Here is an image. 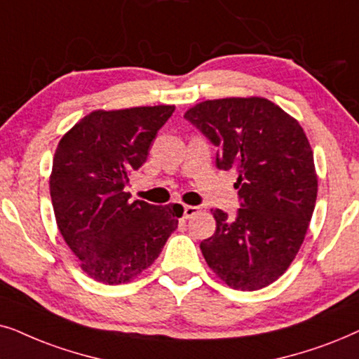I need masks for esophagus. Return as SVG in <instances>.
Segmentation results:
<instances>
[{"mask_svg":"<svg viewBox=\"0 0 359 359\" xmlns=\"http://www.w3.org/2000/svg\"><path fill=\"white\" fill-rule=\"evenodd\" d=\"M198 213V207H194V205H185L184 207V218H192L194 215Z\"/></svg>","mask_w":359,"mask_h":359,"instance_id":"esophagus-1","label":"esophagus"}]
</instances>
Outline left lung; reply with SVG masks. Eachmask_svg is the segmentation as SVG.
I'll return each instance as SVG.
<instances>
[{
	"instance_id": "8db88e82",
	"label": "left lung",
	"mask_w": 359,
	"mask_h": 359,
	"mask_svg": "<svg viewBox=\"0 0 359 359\" xmlns=\"http://www.w3.org/2000/svg\"><path fill=\"white\" fill-rule=\"evenodd\" d=\"M217 151V167L235 170L236 218L212 210L217 229L200 243L210 269L238 290L279 279L302 246L317 200L310 142L297 119L261 97L207 100L184 114Z\"/></svg>"
}]
</instances>
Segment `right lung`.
<instances>
[{
	"label": "right lung",
	"instance_id": "right-lung-1",
	"mask_svg": "<svg viewBox=\"0 0 359 359\" xmlns=\"http://www.w3.org/2000/svg\"><path fill=\"white\" fill-rule=\"evenodd\" d=\"M174 109H97L59 141L49 180L55 222L82 271L98 283L124 284L140 276L182 217V205L130 202L124 192Z\"/></svg>",
	"mask_w": 359,
	"mask_h": 359
}]
</instances>
